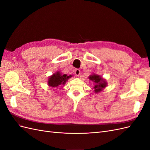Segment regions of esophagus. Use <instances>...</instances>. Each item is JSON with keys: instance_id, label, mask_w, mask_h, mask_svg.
<instances>
[{"instance_id": "obj_1", "label": "esophagus", "mask_w": 150, "mask_h": 150, "mask_svg": "<svg viewBox=\"0 0 150 150\" xmlns=\"http://www.w3.org/2000/svg\"><path fill=\"white\" fill-rule=\"evenodd\" d=\"M74 72H75V74H76V76H79L80 75V72H81V71H80V70H79V69H75Z\"/></svg>"}]
</instances>
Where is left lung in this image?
Wrapping results in <instances>:
<instances>
[{
    "mask_svg": "<svg viewBox=\"0 0 150 150\" xmlns=\"http://www.w3.org/2000/svg\"><path fill=\"white\" fill-rule=\"evenodd\" d=\"M89 79L93 81L95 83V86L94 87L95 93H99L101 91L103 88L106 87V83L105 82L101 77L97 74L91 75L89 77Z\"/></svg>",
    "mask_w": 150,
    "mask_h": 150,
    "instance_id": "left-lung-1",
    "label": "left lung"
}]
</instances>
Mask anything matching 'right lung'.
I'll return each instance as SVG.
<instances>
[{
	"mask_svg": "<svg viewBox=\"0 0 150 150\" xmlns=\"http://www.w3.org/2000/svg\"><path fill=\"white\" fill-rule=\"evenodd\" d=\"M71 76H67L66 74L62 75L59 72L54 74L52 76L50 77L48 81V84L51 87H57L59 85L64 84L67 79L71 78Z\"/></svg>",
	"mask_w": 150,
	"mask_h": 150,
	"instance_id": "right-lung-1",
	"label": "right lung"
}]
</instances>
